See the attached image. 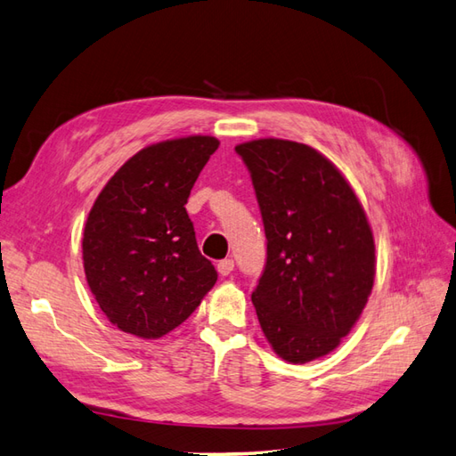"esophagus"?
Masks as SVG:
<instances>
[{
    "label": "esophagus",
    "instance_id": "1",
    "mask_svg": "<svg viewBox=\"0 0 456 456\" xmlns=\"http://www.w3.org/2000/svg\"><path fill=\"white\" fill-rule=\"evenodd\" d=\"M232 268H235V262H232L231 258H225V260H219L217 262V272L221 273V276H229V273L232 272Z\"/></svg>",
    "mask_w": 456,
    "mask_h": 456
}]
</instances>
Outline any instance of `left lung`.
Returning <instances> with one entry per match:
<instances>
[{
  "label": "left lung",
  "instance_id": "obj_1",
  "mask_svg": "<svg viewBox=\"0 0 456 456\" xmlns=\"http://www.w3.org/2000/svg\"><path fill=\"white\" fill-rule=\"evenodd\" d=\"M250 171L268 239L252 291L262 332L289 363L340 346L375 280V240L344 175L313 147L264 137L235 147Z\"/></svg>",
  "mask_w": 456,
  "mask_h": 456
}]
</instances>
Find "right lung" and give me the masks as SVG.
<instances>
[{
    "label": "right lung",
    "instance_id": "obj_1",
    "mask_svg": "<svg viewBox=\"0 0 456 456\" xmlns=\"http://www.w3.org/2000/svg\"><path fill=\"white\" fill-rule=\"evenodd\" d=\"M217 147L211 135L147 145L94 200L83 231V268L101 311L122 332L165 336L217 281L184 208Z\"/></svg>",
    "mask_w": 456,
    "mask_h": 456
}]
</instances>
